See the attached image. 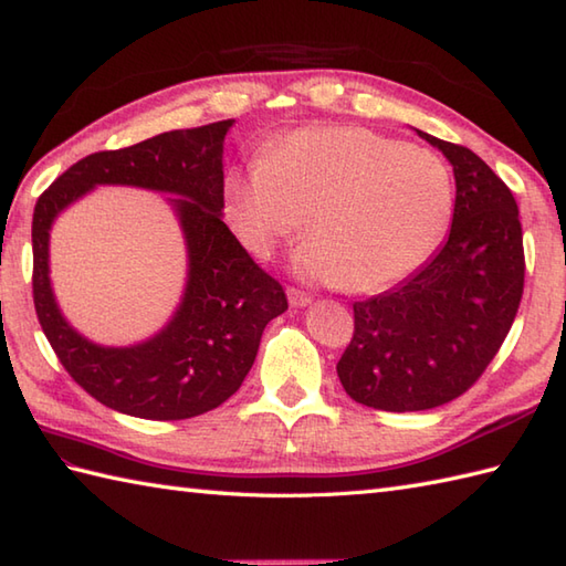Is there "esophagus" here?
I'll return each instance as SVG.
<instances>
[{
	"label": "esophagus",
	"instance_id": "esophagus-1",
	"mask_svg": "<svg viewBox=\"0 0 566 566\" xmlns=\"http://www.w3.org/2000/svg\"><path fill=\"white\" fill-rule=\"evenodd\" d=\"M286 296H290V304L294 308H304V306H308L311 302H314V298H311V294H306L302 290H294V286H290V290H286Z\"/></svg>",
	"mask_w": 566,
	"mask_h": 566
}]
</instances>
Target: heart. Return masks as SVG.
I'll list each match as a JSON object with an SVG mask.
<instances>
[{"mask_svg":"<svg viewBox=\"0 0 566 566\" xmlns=\"http://www.w3.org/2000/svg\"><path fill=\"white\" fill-rule=\"evenodd\" d=\"M223 211L250 255L268 260L304 228L306 280L371 294L416 272L448 231L452 177L440 155L359 126L302 128L233 170Z\"/></svg>","mask_w":566,"mask_h":566,"instance_id":"obj_1","label":"heart"}]
</instances>
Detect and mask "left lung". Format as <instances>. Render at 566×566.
<instances>
[{"instance_id": "obj_1", "label": "left lung", "mask_w": 566, "mask_h": 566, "mask_svg": "<svg viewBox=\"0 0 566 566\" xmlns=\"http://www.w3.org/2000/svg\"><path fill=\"white\" fill-rule=\"evenodd\" d=\"M454 172L444 245L396 290L355 302V333L338 363L343 389L379 411H426L484 375L518 314L525 255L518 203L464 146L418 130Z\"/></svg>"}]
</instances>
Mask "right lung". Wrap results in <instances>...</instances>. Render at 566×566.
Here are the masks:
<instances>
[{"label":"right lung","mask_w":566,"mask_h":566,"mask_svg":"<svg viewBox=\"0 0 566 566\" xmlns=\"http://www.w3.org/2000/svg\"><path fill=\"white\" fill-rule=\"evenodd\" d=\"M233 118L170 130L130 148L102 150L60 175L33 209V304L67 375L99 403L148 420L195 418L240 389L264 326L286 311L282 284L260 270L221 219L223 140ZM97 184L175 193L188 245V284L171 323L153 339L104 348L59 314L46 276L56 213Z\"/></svg>","instance_id":"right-lung-1"}]
</instances>
